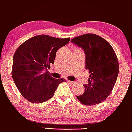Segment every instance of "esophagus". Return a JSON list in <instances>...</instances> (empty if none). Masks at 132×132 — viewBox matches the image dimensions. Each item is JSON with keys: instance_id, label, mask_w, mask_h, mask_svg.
<instances>
[{"instance_id": "1", "label": "esophagus", "mask_w": 132, "mask_h": 132, "mask_svg": "<svg viewBox=\"0 0 132 132\" xmlns=\"http://www.w3.org/2000/svg\"><path fill=\"white\" fill-rule=\"evenodd\" d=\"M68 82L70 83V84H75V82H72V81H70V80H68Z\"/></svg>"}]
</instances>
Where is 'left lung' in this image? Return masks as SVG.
Wrapping results in <instances>:
<instances>
[{
    "instance_id": "obj_1",
    "label": "left lung",
    "mask_w": 132,
    "mask_h": 132,
    "mask_svg": "<svg viewBox=\"0 0 132 132\" xmlns=\"http://www.w3.org/2000/svg\"><path fill=\"white\" fill-rule=\"evenodd\" d=\"M71 42L80 47L85 54V69L90 73L85 92L77 98L86 105L101 103L110 94L117 78L119 65L113 47L94 34L76 37Z\"/></svg>"
}]
</instances>
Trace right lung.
Listing matches in <instances>:
<instances>
[{
    "label": "right lung",
    "mask_w": 132,
    "mask_h": 132,
    "mask_svg": "<svg viewBox=\"0 0 132 132\" xmlns=\"http://www.w3.org/2000/svg\"><path fill=\"white\" fill-rule=\"evenodd\" d=\"M38 35L22 43L13 57L12 76L20 94L31 103H40L54 96L64 78L52 77L47 69L54 63L57 51L70 41Z\"/></svg>",
    "instance_id": "obj_1"
}]
</instances>
